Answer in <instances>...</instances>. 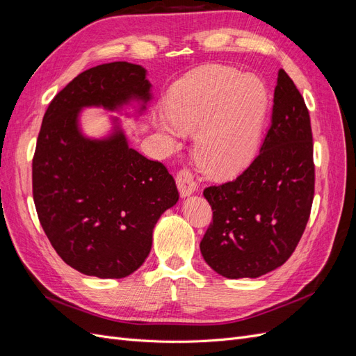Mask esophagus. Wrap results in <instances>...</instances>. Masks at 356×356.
Here are the masks:
<instances>
[{"instance_id": "esophagus-1", "label": "esophagus", "mask_w": 356, "mask_h": 356, "mask_svg": "<svg viewBox=\"0 0 356 356\" xmlns=\"http://www.w3.org/2000/svg\"><path fill=\"white\" fill-rule=\"evenodd\" d=\"M177 187H178L179 195L182 197H187L196 191L197 184L188 169H182L177 174Z\"/></svg>"}]
</instances>
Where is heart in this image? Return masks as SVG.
I'll use <instances>...</instances> for the list:
<instances>
[{
	"mask_svg": "<svg viewBox=\"0 0 356 356\" xmlns=\"http://www.w3.org/2000/svg\"><path fill=\"white\" fill-rule=\"evenodd\" d=\"M266 111V90L251 75L230 67H203L172 86L166 118L156 126L170 147L195 134L193 156L207 175L224 178L250 163Z\"/></svg>",
	"mask_w": 356,
	"mask_h": 356,
	"instance_id": "1",
	"label": "heart"
}]
</instances>
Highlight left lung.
<instances>
[{"label": "left lung", "mask_w": 356, "mask_h": 356, "mask_svg": "<svg viewBox=\"0 0 356 356\" xmlns=\"http://www.w3.org/2000/svg\"><path fill=\"white\" fill-rule=\"evenodd\" d=\"M314 195L309 111L294 81L279 70L272 123L260 154L234 181L203 191L213 211L200 242L204 261L229 279L275 270L298 245Z\"/></svg>", "instance_id": "8db88e82"}]
</instances>
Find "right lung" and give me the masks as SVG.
<instances>
[{"mask_svg": "<svg viewBox=\"0 0 356 356\" xmlns=\"http://www.w3.org/2000/svg\"><path fill=\"white\" fill-rule=\"evenodd\" d=\"M152 101L141 65L111 62L79 74L42 117L32 159V195L41 227L58 255L88 276L120 279L143 266L152 251L153 229L178 202L175 179L163 163L127 144L113 118V134L84 136V106L117 111Z\"/></svg>", "mask_w": 356, "mask_h": 356, "instance_id": "obj_1", "label": "right lung"}]
</instances>
